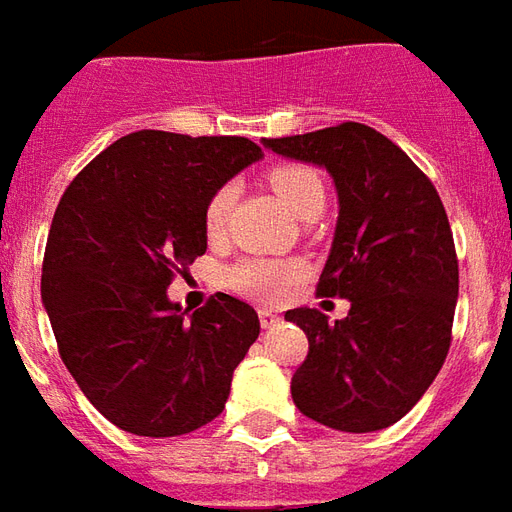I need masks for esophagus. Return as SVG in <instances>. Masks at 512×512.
I'll use <instances>...</instances> for the list:
<instances>
[{
    "mask_svg": "<svg viewBox=\"0 0 512 512\" xmlns=\"http://www.w3.org/2000/svg\"><path fill=\"white\" fill-rule=\"evenodd\" d=\"M259 322L264 330H272V327H278V324H281V316H278L275 311H267V308H264V311H259Z\"/></svg>",
    "mask_w": 512,
    "mask_h": 512,
    "instance_id": "esophagus-1",
    "label": "esophagus"
}]
</instances>
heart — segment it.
<instances>
[{"label": "heart", "instance_id": "heart-1", "mask_svg": "<svg viewBox=\"0 0 512 512\" xmlns=\"http://www.w3.org/2000/svg\"><path fill=\"white\" fill-rule=\"evenodd\" d=\"M270 179V188L278 193V199L294 212L300 215L305 207L311 204H324V185L319 174L302 163H281L267 174ZM237 201V188L234 185H220L212 199L207 201V210H204V229L210 237H218L229 223L231 207ZM297 267L294 264H283V261H267V259H245L240 264H234L229 270V286L237 289L245 297L253 300L270 302L283 297V292L289 289V283L294 281Z\"/></svg>", "mask_w": 512, "mask_h": 512}]
</instances>
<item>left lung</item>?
<instances>
[{"label": "left lung", "mask_w": 512, "mask_h": 512, "mask_svg": "<svg viewBox=\"0 0 512 512\" xmlns=\"http://www.w3.org/2000/svg\"><path fill=\"white\" fill-rule=\"evenodd\" d=\"M261 144L327 169L338 193L316 294L349 300V313L330 324L316 308L286 311L308 335L294 404L335 431H382L423 398L450 349L458 259L445 204L404 149L360 122Z\"/></svg>", "instance_id": "1"}]
</instances>
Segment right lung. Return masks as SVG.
<instances>
[{
	"label": "right lung",
	"instance_id": "right-lung-1",
	"mask_svg": "<svg viewBox=\"0 0 512 512\" xmlns=\"http://www.w3.org/2000/svg\"><path fill=\"white\" fill-rule=\"evenodd\" d=\"M259 158L251 138L138 130L59 199L43 305L81 393L128 434L163 439L215 420L259 338L248 302L218 292L188 313L166 292L207 251L212 193Z\"/></svg>",
	"mask_w": 512,
	"mask_h": 512
}]
</instances>
